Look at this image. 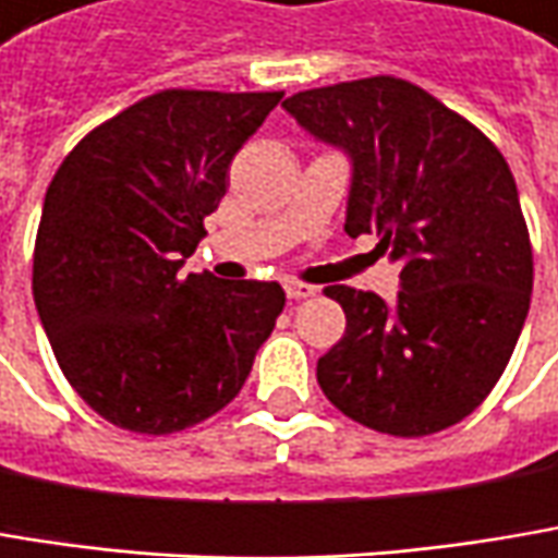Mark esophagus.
I'll list each match as a JSON object with an SVG mask.
<instances>
[{
  "label": "esophagus",
  "instance_id": "34e87169",
  "mask_svg": "<svg viewBox=\"0 0 558 558\" xmlns=\"http://www.w3.org/2000/svg\"><path fill=\"white\" fill-rule=\"evenodd\" d=\"M286 295L292 301H301V299H311L314 295V286H304V282H286Z\"/></svg>",
  "mask_w": 558,
  "mask_h": 558
}]
</instances>
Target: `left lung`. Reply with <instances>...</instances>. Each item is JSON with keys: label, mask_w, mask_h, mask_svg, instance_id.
<instances>
[{"label": "left lung", "mask_w": 558, "mask_h": 558, "mask_svg": "<svg viewBox=\"0 0 558 558\" xmlns=\"http://www.w3.org/2000/svg\"><path fill=\"white\" fill-rule=\"evenodd\" d=\"M282 107L352 161L345 234H378L400 292L330 286L345 333L317 384L349 418L397 438L470 416L521 337L534 254L508 161L416 85L375 75L299 92Z\"/></svg>", "instance_id": "8db88e82"}]
</instances>
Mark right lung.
Returning a JSON list of instances; mask_svg holds the SVG:
<instances>
[{"label":"right lung","instance_id":"right-lung-1","mask_svg":"<svg viewBox=\"0 0 558 558\" xmlns=\"http://www.w3.org/2000/svg\"><path fill=\"white\" fill-rule=\"evenodd\" d=\"M282 92L168 88L78 142L47 190L34 304L75 393L171 435L228 407L286 307L279 282L183 272L228 168Z\"/></svg>","mask_w":558,"mask_h":558}]
</instances>
